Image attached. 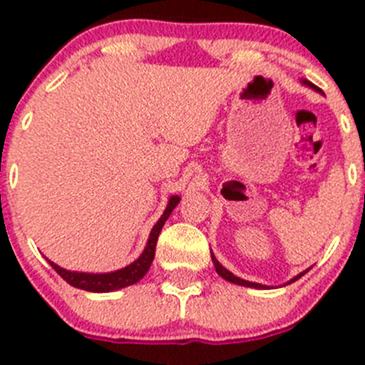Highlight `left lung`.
I'll list each match as a JSON object with an SVG mask.
<instances>
[{
    "instance_id": "1",
    "label": "left lung",
    "mask_w": 365,
    "mask_h": 365,
    "mask_svg": "<svg viewBox=\"0 0 365 365\" xmlns=\"http://www.w3.org/2000/svg\"><path fill=\"white\" fill-rule=\"evenodd\" d=\"M305 83H307V86H311V87H314V89H318V87H316V86H312L311 82H305ZM212 261H214V267H215V270H217V274H219V276H221L222 279H227V282H230V283H235V285L252 287V289H267L265 285H259V283L247 282V279H241V278H237V276H234V274H232L230 270H227V269H225V267H222L221 263H219V261L215 259V257H214V254H212ZM305 272H307V270H305ZM305 272L298 274V276H296V278H292L291 282H289V283H292V282H296V279H298V278H302V276H303V274H305Z\"/></svg>"
}]
</instances>
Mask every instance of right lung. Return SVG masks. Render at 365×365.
<instances>
[{
    "instance_id": "1",
    "label": "right lung",
    "mask_w": 365,
    "mask_h": 365,
    "mask_svg": "<svg viewBox=\"0 0 365 365\" xmlns=\"http://www.w3.org/2000/svg\"><path fill=\"white\" fill-rule=\"evenodd\" d=\"M180 199L177 195H173L168 202L166 210L164 214L160 215V219L157 221L153 228H151L150 240H148L146 248H144V252L140 254L137 261H133L131 265L124 267L120 270H115V272H108V274H86V272H71V270L62 269V267L54 265L53 261H49L51 267L56 270L63 279H66L69 285L76 287V289H82V291H89V292H111V291H118V289H124V287H130L133 283L140 282L144 278V274L150 270L151 261L155 257V247H157V240H159V234L163 230L164 222L166 219L170 217L172 210L177 206Z\"/></svg>"
}]
</instances>
